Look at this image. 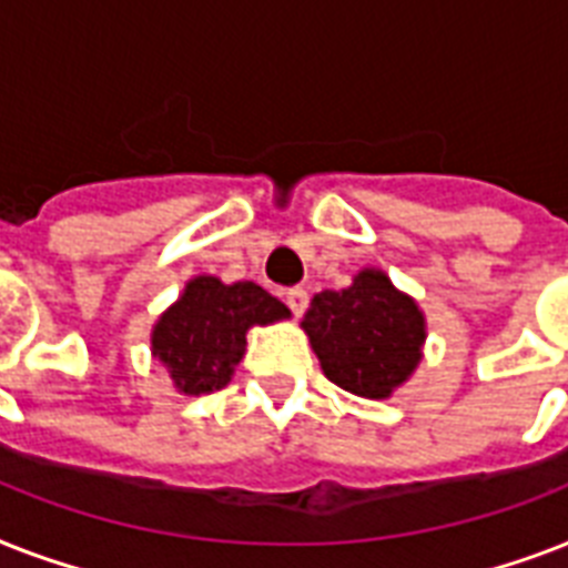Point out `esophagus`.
Segmentation results:
<instances>
[{"label":"esophagus","mask_w":568,"mask_h":568,"mask_svg":"<svg viewBox=\"0 0 568 568\" xmlns=\"http://www.w3.org/2000/svg\"><path fill=\"white\" fill-rule=\"evenodd\" d=\"M283 297H285V306H288L294 315H303L306 306H310V294H306V288H301V285H297V288H288Z\"/></svg>","instance_id":"obj_1"}]
</instances>
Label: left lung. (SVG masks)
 <instances>
[{"mask_svg":"<svg viewBox=\"0 0 568 568\" xmlns=\"http://www.w3.org/2000/svg\"><path fill=\"white\" fill-rule=\"evenodd\" d=\"M303 329L324 374L359 397H388L422 359L424 315L379 271L315 294Z\"/></svg>","mask_w":568,"mask_h":568,"instance_id":"8db88e82","label":"left lung"}]
</instances>
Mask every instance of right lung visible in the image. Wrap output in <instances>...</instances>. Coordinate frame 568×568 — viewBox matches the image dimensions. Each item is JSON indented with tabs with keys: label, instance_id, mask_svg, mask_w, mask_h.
<instances>
[{
	"label": "right lung",
	"instance_id": "right-lung-1",
	"mask_svg": "<svg viewBox=\"0 0 568 568\" xmlns=\"http://www.w3.org/2000/svg\"><path fill=\"white\" fill-rule=\"evenodd\" d=\"M280 318H288L285 303L262 285H223L214 276H196L155 324L153 354L171 368L180 392L205 395L230 383L247 345L244 333Z\"/></svg>",
	"mask_w": 568,
	"mask_h": 568
}]
</instances>
